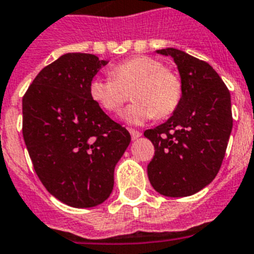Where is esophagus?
<instances>
[{
	"instance_id": "1",
	"label": "esophagus",
	"mask_w": 254,
	"mask_h": 254,
	"mask_svg": "<svg viewBox=\"0 0 254 254\" xmlns=\"http://www.w3.org/2000/svg\"><path fill=\"white\" fill-rule=\"evenodd\" d=\"M129 133H131L132 140H137L138 137H141V134H142L140 131H136V129L133 128H129Z\"/></svg>"
}]
</instances>
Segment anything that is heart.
I'll return each instance as SVG.
<instances>
[{"label": "heart", "instance_id": "obj_1", "mask_svg": "<svg viewBox=\"0 0 254 254\" xmlns=\"http://www.w3.org/2000/svg\"><path fill=\"white\" fill-rule=\"evenodd\" d=\"M112 77L95 76L89 84V95L108 113H118L132 91V103L123 114L129 125H142L154 118H165L176 112L183 95L182 80L165 68L160 60L134 56L113 66Z\"/></svg>", "mask_w": 254, "mask_h": 254}]
</instances>
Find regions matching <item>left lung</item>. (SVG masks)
I'll return each instance as SVG.
<instances>
[{"mask_svg": "<svg viewBox=\"0 0 254 254\" xmlns=\"http://www.w3.org/2000/svg\"><path fill=\"white\" fill-rule=\"evenodd\" d=\"M174 60L183 85L169 120L145 131L155 147L147 165L154 190L167 197H187L214 181L233 128L230 93L207 62L176 48L159 49Z\"/></svg>", "mask_w": 254, "mask_h": 254, "instance_id": "8db88e82", "label": "left lung"}]
</instances>
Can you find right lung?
Instances as JSON below:
<instances>
[{
  "instance_id": "1",
  "label": "right lung",
  "mask_w": 254,
  "mask_h": 254,
  "mask_svg": "<svg viewBox=\"0 0 254 254\" xmlns=\"http://www.w3.org/2000/svg\"><path fill=\"white\" fill-rule=\"evenodd\" d=\"M108 61L66 53L31 82L22 98V136L37 176L52 196L78 208L111 196L114 168L131 142L89 95Z\"/></svg>"
}]
</instances>
